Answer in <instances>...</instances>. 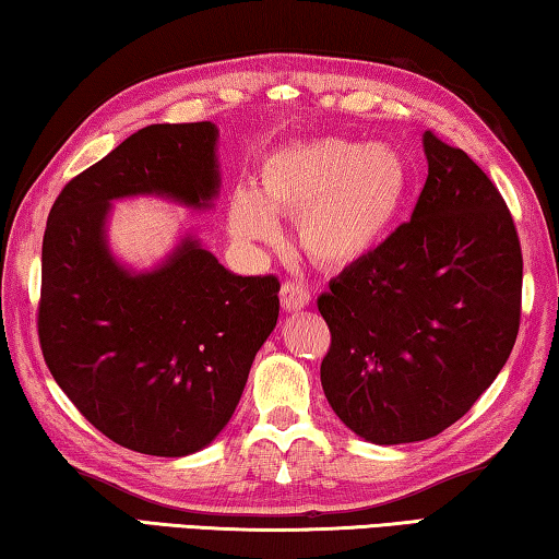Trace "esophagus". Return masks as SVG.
<instances>
[{
    "instance_id": "1",
    "label": "esophagus",
    "mask_w": 559,
    "mask_h": 559,
    "mask_svg": "<svg viewBox=\"0 0 559 559\" xmlns=\"http://www.w3.org/2000/svg\"><path fill=\"white\" fill-rule=\"evenodd\" d=\"M310 302V293L298 281H286L281 286V306L288 313H296V310H302Z\"/></svg>"
}]
</instances>
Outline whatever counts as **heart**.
<instances>
[{
  "instance_id": "heart-1",
  "label": "heart",
  "mask_w": 559,
  "mask_h": 559,
  "mask_svg": "<svg viewBox=\"0 0 559 559\" xmlns=\"http://www.w3.org/2000/svg\"><path fill=\"white\" fill-rule=\"evenodd\" d=\"M412 187L414 169L400 147L345 138L300 140L266 155L257 189H231L226 222L243 243H271L278 239L276 214L290 216L302 251L318 266L347 269L380 249Z\"/></svg>"
}]
</instances>
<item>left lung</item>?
I'll return each instance as SVG.
<instances>
[{"mask_svg":"<svg viewBox=\"0 0 559 559\" xmlns=\"http://www.w3.org/2000/svg\"><path fill=\"white\" fill-rule=\"evenodd\" d=\"M424 153L412 219L318 298L333 335L323 392L347 429L382 447L459 421L503 370L520 328L523 253L503 197L431 130Z\"/></svg>","mask_w":559,"mask_h":559,"instance_id":"1","label":"left lung"}]
</instances>
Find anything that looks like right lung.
I'll return each mask as SVG.
<instances>
[{
  "instance_id": "right-lung-1",
  "label": "right lung",
  "mask_w": 559,
  "mask_h": 559,
  "mask_svg": "<svg viewBox=\"0 0 559 559\" xmlns=\"http://www.w3.org/2000/svg\"><path fill=\"white\" fill-rule=\"evenodd\" d=\"M216 138L206 120L132 132L61 189L44 231L46 365L93 427L147 456H187L219 437L278 320L276 276H236L192 236L140 273L108 249L112 200L210 210Z\"/></svg>"
}]
</instances>
